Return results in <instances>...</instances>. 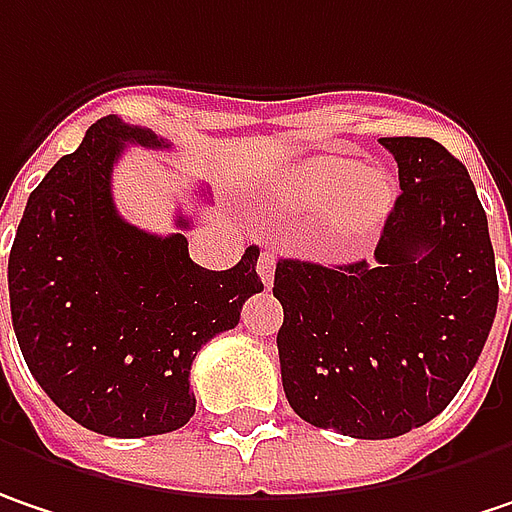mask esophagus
Returning a JSON list of instances; mask_svg holds the SVG:
<instances>
[{
	"label": "esophagus",
	"mask_w": 512,
	"mask_h": 512,
	"mask_svg": "<svg viewBox=\"0 0 512 512\" xmlns=\"http://www.w3.org/2000/svg\"><path fill=\"white\" fill-rule=\"evenodd\" d=\"M257 275H260V281L266 286H272L275 281V252H263L260 260H257Z\"/></svg>",
	"instance_id": "esophagus-1"
}]
</instances>
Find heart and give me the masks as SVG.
I'll return each instance as SVG.
<instances>
[{"mask_svg":"<svg viewBox=\"0 0 512 512\" xmlns=\"http://www.w3.org/2000/svg\"><path fill=\"white\" fill-rule=\"evenodd\" d=\"M275 199L292 214H327L330 240L353 246L374 237L385 223L397 185L382 167H362L356 159L321 153L289 167L275 188Z\"/></svg>","mask_w":512,"mask_h":512,"instance_id":"b5f03b06","label":"heart"}]
</instances>
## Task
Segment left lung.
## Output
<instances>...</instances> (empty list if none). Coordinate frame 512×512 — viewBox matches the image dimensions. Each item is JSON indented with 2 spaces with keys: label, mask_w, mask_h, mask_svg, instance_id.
<instances>
[{
  "label": "left lung",
  "mask_w": 512,
  "mask_h": 512,
  "mask_svg": "<svg viewBox=\"0 0 512 512\" xmlns=\"http://www.w3.org/2000/svg\"><path fill=\"white\" fill-rule=\"evenodd\" d=\"M400 196L374 260H278V356L292 411L362 440L429 423L475 368L498 307L487 214L435 138H382Z\"/></svg>",
  "instance_id": "obj_1"
}]
</instances>
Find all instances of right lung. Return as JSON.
<instances>
[{
  "label": "right lung",
  "mask_w": 512,
  "mask_h": 512,
  "mask_svg": "<svg viewBox=\"0 0 512 512\" xmlns=\"http://www.w3.org/2000/svg\"><path fill=\"white\" fill-rule=\"evenodd\" d=\"M127 144L170 147L106 115L31 191L8 292L25 365L54 406L89 432L147 437L194 417L188 376L199 347L237 327L263 281L257 246L211 272L191 260L185 234L159 237L121 220L112 167Z\"/></svg>",
  "instance_id": "obj_1"
}]
</instances>
